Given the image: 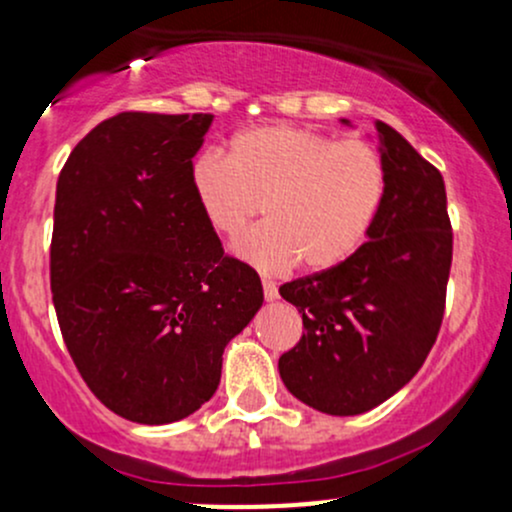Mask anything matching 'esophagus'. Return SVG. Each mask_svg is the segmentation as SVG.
Masks as SVG:
<instances>
[{"label": "esophagus", "mask_w": 512, "mask_h": 512, "mask_svg": "<svg viewBox=\"0 0 512 512\" xmlns=\"http://www.w3.org/2000/svg\"><path fill=\"white\" fill-rule=\"evenodd\" d=\"M262 289H264V298H267V301H276V298H279V289H276L274 281L264 279L262 281Z\"/></svg>", "instance_id": "esophagus-1"}]
</instances>
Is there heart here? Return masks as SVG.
Wrapping results in <instances>:
<instances>
[{"label":"heart","instance_id":"1","mask_svg":"<svg viewBox=\"0 0 512 512\" xmlns=\"http://www.w3.org/2000/svg\"><path fill=\"white\" fill-rule=\"evenodd\" d=\"M387 190L383 156L358 139L272 125L240 132L231 161L204 154L192 192L211 231L238 240L264 211L267 223L236 248L264 274L327 272L349 260L378 219Z\"/></svg>","mask_w":512,"mask_h":512}]
</instances>
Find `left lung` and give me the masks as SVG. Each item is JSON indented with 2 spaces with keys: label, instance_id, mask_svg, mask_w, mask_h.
<instances>
[{
  "label": "left lung",
  "instance_id": "1",
  "mask_svg": "<svg viewBox=\"0 0 512 512\" xmlns=\"http://www.w3.org/2000/svg\"><path fill=\"white\" fill-rule=\"evenodd\" d=\"M375 137L387 190L366 243L339 267L279 289L305 327L279 358L281 380L330 416L363 414L402 390L424 366L445 310L452 231L443 175L385 122Z\"/></svg>",
  "mask_w": 512,
  "mask_h": 512
}]
</instances>
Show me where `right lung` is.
Here are the masks:
<instances>
[{"mask_svg":"<svg viewBox=\"0 0 512 512\" xmlns=\"http://www.w3.org/2000/svg\"><path fill=\"white\" fill-rule=\"evenodd\" d=\"M211 120L120 113L74 146L57 180L50 286L64 344L93 395L134 424H173L209 402L223 349L264 301L192 192Z\"/></svg>","mask_w":512,"mask_h":512,"instance_id":"obj_1","label":"right lung"}]
</instances>
